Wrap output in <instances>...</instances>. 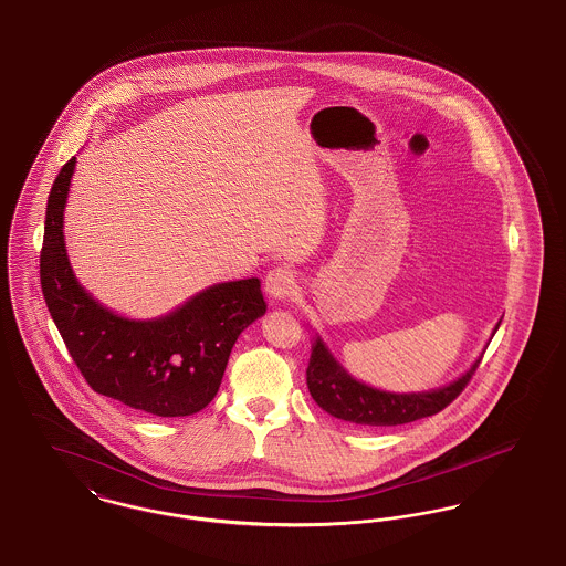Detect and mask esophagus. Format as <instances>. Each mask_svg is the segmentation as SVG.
<instances>
[{
    "label": "esophagus",
    "instance_id": "34e87169",
    "mask_svg": "<svg viewBox=\"0 0 566 566\" xmlns=\"http://www.w3.org/2000/svg\"><path fill=\"white\" fill-rule=\"evenodd\" d=\"M296 287V276L290 266H276L270 270L264 281V290L272 300H285Z\"/></svg>",
    "mask_w": 566,
    "mask_h": 566
}]
</instances>
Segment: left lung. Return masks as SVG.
Wrapping results in <instances>:
<instances>
[{
    "mask_svg": "<svg viewBox=\"0 0 566 566\" xmlns=\"http://www.w3.org/2000/svg\"><path fill=\"white\" fill-rule=\"evenodd\" d=\"M499 326L501 319L492 329V336ZM481 357L483 352L458 379L447 386L428 391H387L352 377L347 368L332 356L324 338L315 332L311 361L306 368V386L313 400L336 419L352 421L357 426H400L443 411L471 381Z\"/></svg>",
    "mask_w": 566,
    "mask_h": 566,
    "instance_id": "8db88e82",
    "label": "left lung"
}]
</instances>
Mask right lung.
<instances>
[{
  "mask_svg": "<svg viewBox=\"0 0 566 566\" xmlns=\"http://www.w3.org/2000/svg\"><path fill=\"white\" fill-rule=\"evenodd\" d=\"M72 157L51 187L40 283L49 313L78 370L97 394L157 417L202 411L221 386L244 327L266 313L258 276L214 283L153 319L104 306L76 279L63 237Z\"/></svg>",
  "mask_w": 566,
  "mask_h": 566,
  "instance_id": "add662e5",
  "label": "right lung"
}]
</instances>
